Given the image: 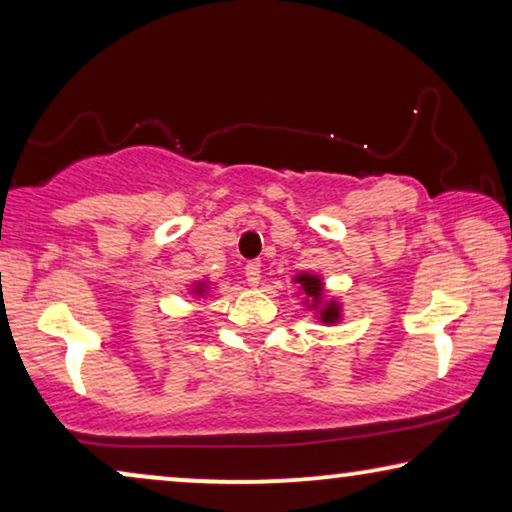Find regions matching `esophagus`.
Instances as JSON below:
<instances>
[{"label":"esophagus","mask_w":512,"mask_h":512,"mask_svg":"<svg viewBox=\"0 0 512 512\" xmlns=\"http://www.w3.org/2000/svg\"><path fill=\"white\" fill-rule=\"evenodd\" d=\"M244 275H247L249 286L261 284V263H258V261L247 263V268H244Z\"/></svg>","instance_id":"esophagus-1"}]
</instances>
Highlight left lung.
I'll return each mask as SVG.
<instances>
[{
	"mask_svg": "<svg viewBox=\"0 0 512 512\" xmlns=\"http://www.w3.org/2000/svg\"><path fill=\"white\" fill-rule=\"evenodd\" d=\"M293 284L300 286L303 305L314 314V319H319L326 326H335L342 321V303L338 298L328 296L321 275H317V272H298L293 277Z\"/></svg>",
	"mask_w": 512,
	"mask_h": 512,
	"instance_id": "1",
	"label": "left lung"
}]
</instances>
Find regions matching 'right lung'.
Masks as SVG:
<instances>
[{"mask_svg":"<svg viewBox=\"0 0 512 512\" xmlns=\"http://www.w3.org/2000/svg\"><path fill=\"white\" fill-rule=\"evenodd\" d=\"M212 282H207V279H198V282H193L188 286V293H191L193 298H207L209 291H212Z\"/></svg>","mask_w":512,"mask_h":512,"instance_id":"add662e5","label":"right lung"}]
</instances>
